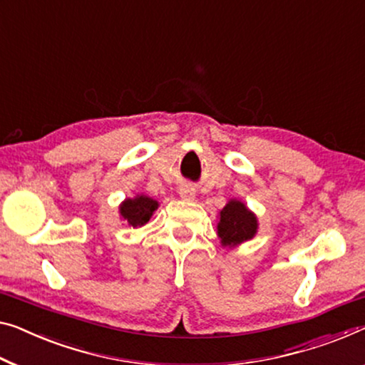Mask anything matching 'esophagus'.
<instances>
[{
  "mask_svg": "<svg viewBox=\"0 0 365 365\" xmlns=\"http://www.w3.org/2000/svg\"><path fill=\"white\" fill-rule=\"evenodd\" d=\"M178 195H180L182 200H193L195 197V188L190 187V185H185L180 190H178Z\"/></svg>",
  "mask_w": 365,
  "mask_h": 365,
  "instance_id": "34e87169",
  "label": "esophagus"
}]
</instances>
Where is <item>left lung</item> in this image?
<instances>
[{
	"label": "left lung",
	"mask_w": 365,
	"mask_h": 365,
	"mask_svg": "<svg viewBox=\"0 0 365 365\" xmlns=\"http://www.w3.org/2000/svg\"><path fill=\"white\" fill-rule=\"evenodd\" d=\"M257 232V216L242 201L231 200L220 211L217 236L222 246L235 247L252 239Z\"/></svg>",
	"instance_id": "1"
}]
</instances>
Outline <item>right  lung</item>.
Wrapping results in <instances>:
<instances>
[{"label":"right lung","instance_id":"add662e5","mask_svg":"<svg viewBox=\"0 0 365 365\" xmlns=\"http://www.w3.org/2000/svg\"><path fill=\"white\" fill-rule=\"evenodd\" d=\"M159 208V201L152 200L145 195H138L134 198H126L119 206V213L128 221L129 226L140 227L150 220L154 211Z\"/></svg>","mask_w":365,"mask_h":365}]
</instances>
